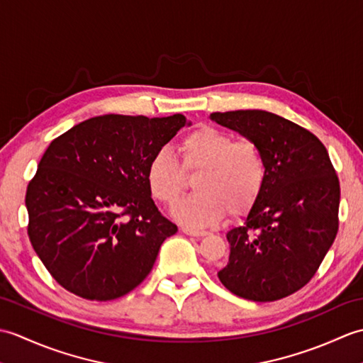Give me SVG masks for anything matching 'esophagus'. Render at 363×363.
<instances>
[{
	"label": "esophagus",
	"instance_id": "34e87169",
	"mask_svg": "<svg viewBox=\"0 0 363 363\" xmlns=\"http://www.w3.org/2000/svg\"><path fill=\"white\" fill-rule=\"evenodd\" d=\"M182 233L187 235H194V237H206L207 235L206 230H198V229H190V228H182Z\"/></svg>",
	"mask_w": 363,
	"mask_h": 363
}]
</instances>
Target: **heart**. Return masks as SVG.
I'll list each match as a JSON object with an SVG mask.
<instances>
[{
    "instance_id": "obj_1",
    "label": "heart",
    "mask_w": 363,
    "mask_h": 363,
    "mask_svg": "<svg viewBox=\"0 0 363 363\" xmlns=\"http://www.w3.org/2000/svg\"><path fill=\"white\" fill-rule=\"evenodd\" d=\"M181 164L174 154L159 150L146 168L151 195L173 206L187 187V174L198 172L190 195L176 206L174 217L191 228H207L228 213L242 217L257 203L267 182V160L260 146L235 140L226 130L203 125L179 143Z\"/></svg>"
}]
</instances>
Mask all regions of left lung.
<instances>
[{
  "instance_id": "1",
  "label": "left lung",
  "mask_w": 363,
  "mask_h": 363,
  "mask_svg": "<svg viewBox=\"0 0 363 363\" xmlns=\"http://www.w3.org/2000/svg\"><path fill=\"white\" fill-rule=\"evenodd\" d=\"M218 125L256 142L267 182L243 226L230 229L218 279L234 295L268 303L303 289L338 230L340 182L326 146L311 130L267 111L213 112Z\"/></svg>"
}]
</instances>
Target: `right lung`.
<instances>
[{
  "instance_id": "1",
  "label": "right lung",
  "mask_w": 363,
  "mask_h": 363,
  "mask_svg": "<svg viewBox=\"0 0 363 363\" xmlns=\"http://www.w3.org/2000/svg\"><path fill=\"white\" fill-rule=\"evenodd\" d=\"M186 125L181 113H109L82 121L50 143L28 184V235L65 290L111 301L150 274L160 245L177 226L154 204L146 168Z\"/></svg>"
}]
</instances>
